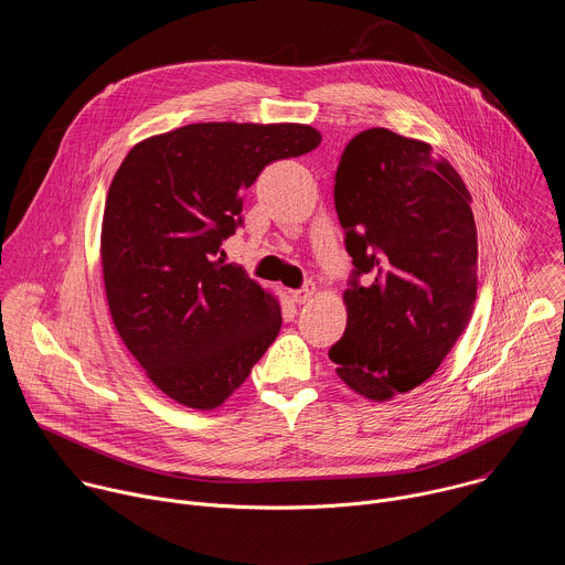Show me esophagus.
I'll return each mask as SVG.
<instances>
[{"label":"esophagus","mask_w":565,"mask_h":565,"mask_svg":"<svg viewBox=\"0 0 565 565\" xmlns=\"http://www.w3.org/2000/svg\"><path fill=\"white\" fill-rule=\"evenodd\" d=\"M315 297V284H306L301 290H292L290 292V299L295 301V303H306V301H310Z\"/></svg>","instance_id":"1"}]
</instances>
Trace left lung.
I'll list each match as a JSON object with an SVG mask.
<instances>
[{"label": "left lung", "instance_id": "left-lung-1", "mask_svg": "<svg viewBox=\"0 0 565 565\" xmlns=\"http://www.w3.org/2000/svg\"><path fill=\"white\" fill-rule=\"evenodd\" d=\"M469 203L429 142L373 127L347 145L335 210L355 270L344 290L347 331L329 358L355 393L386 402L412 391L467 329L478 288Z\"/></svg>", "mask_w": 565, "mask_h": 565}]
</instances>
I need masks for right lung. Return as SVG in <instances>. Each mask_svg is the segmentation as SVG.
Listing matches in <instances>:
<instances>
[{
    "label": "right lung",
    "instance_id": "right-lung-1",
    "mask_svg": "<svg viewBox=\"0 0 565 565\" xmlns=\"http://www.w3.org/2000/svg\"><path fill=\"white\" fill-rule=\"evenodd\" d=\"M319 142L297 122H196L140 140L118 168L100 234L109 312L179 405L221 407L275 342L279 299L218 253L262 170Z\"/></svg>",
    "mask_w": 565,
    "mask_h": 565
}]
</instances>
